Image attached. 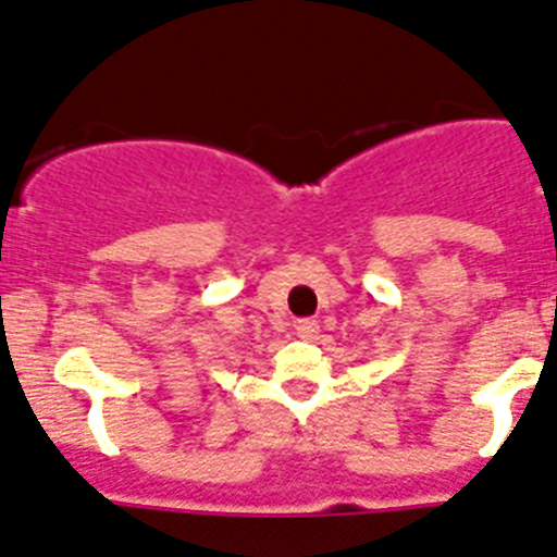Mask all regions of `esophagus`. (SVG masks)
I'll return each instance as SVG.
<instances>
[{
  "label": "esophagus",
  "instance_id": "1",
  "mask_svg": "<svg viewBox=\"0 0 557 557\" xmlns=\"http://www.w3.org/2000/svg\"><path fill=\"white\" fill-rule=\"evenodd\" d=\"M297 336L299 338H317V333H319V322L317 319H299L297 325Z\"/></svg>",
  "mask_w": 557,
  "mask_h": 557
}]
</instances>
